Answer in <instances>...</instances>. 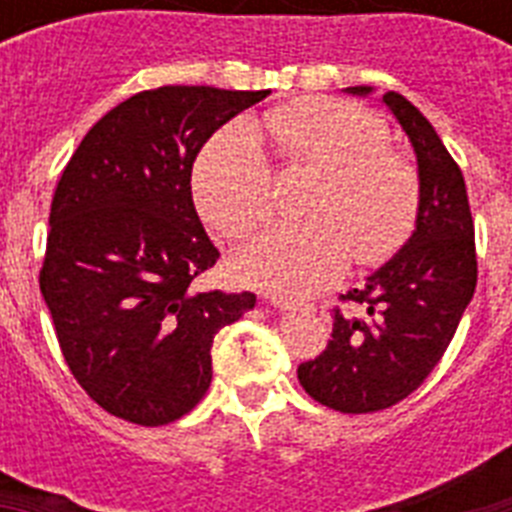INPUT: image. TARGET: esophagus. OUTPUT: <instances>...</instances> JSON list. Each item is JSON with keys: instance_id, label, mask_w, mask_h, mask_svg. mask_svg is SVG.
Listing matches in <instances>:
<instances>
[{"instance_id": "34e87169", "label": "esophagus", "mask_w": 512, "mask_h": 512, "mask_svg": "<svg viewBox=\"0 0 512 512\" xmlns=\"http://www.w3.org/2000/svg\"><path fill=\"white\" fill-rule=\"evenodd\" d=\"M266 300L271 302L274 307H279V310H302V302L295 300V297H287V295H279V292H266Z\"/></svg>"}]
</instances>
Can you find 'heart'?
<instances>
[{
  "mask_svg": "<svg viewBox=\"0 0 512 512\" xmlns=\"http://www.w3.org/2000/svg\"><path fill=\"white\" fill-rule=\"evenodd\" d=\"M264 125L295 169L325 176L310 205L312 223L261 230L235 253L233 269L253 287L307 295L361 266L392 259L420 210V176L410 158L387 148L390 130L372 112L336 99L274 107ZM194 202L210 228L241 238L269 215L274 174L259 133L230 122L202 148L192 174Z\"/></svg>",
  "mask_w": 512,
  "mask_h": 512,
  "instance_id": "obj_1",
  "label": "heart"
}]
</instances>
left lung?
I'll use <instances>...</instances> for the list:
<instances>
[{
  "label": "left lung",
  "instance_id": "left-lung-1",
  "mask_svg": "<svg viewBox=\"0 0 512 512\" xmlns=\"http://www.w3.org/2000/svg\"><path fill=\"white\" fill-rule=\"evenodd\" d=\"M382 99L418 156L415 233L364 287L341 295L364 315L333 307L328 346L297 369L312 400L348 415L387 410L418 390L446 354L477 287L474 220L459 164L415 104L397 92Z\"/></svg>",
  "mask_w": 512,
  "mask_h": 512
}]
</instances>
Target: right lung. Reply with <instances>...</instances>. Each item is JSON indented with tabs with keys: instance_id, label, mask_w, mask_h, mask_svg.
Returning <instances> with one entry per match:
<instances>
[{
	"instance_id": "add662e5",
	"label": "right lung",
	"mask_w": 512,
	"mask_h": 512,
	"mask_svg": "<svg viewBox=\"0 0 512 512\" xmlns=\"http://www.w3.org/2000/svg\"><path fill=\"white\" fill-rule=\"evenodd\" d=\"M269 92L158 87L84 135L58 179L40 292L71 374L135 425L187 415L212 382V338L256 295L197 292L212 246L192 202V164L220 125Z\"/></svg>"
}]
</instances>
